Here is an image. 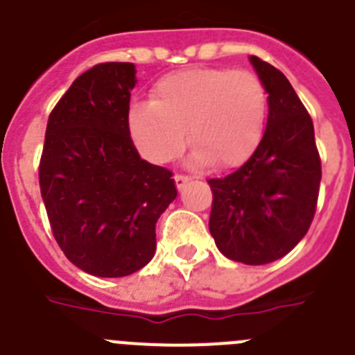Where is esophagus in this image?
Masks as SVG:
<instances>
[{"mask_svg":"<svg viewBox=\"0 0 355 355\" xmlns=\"http://www.w3.org/2000/svg\"><path fill=\"white\" fill-rule=\"evenodd\" d=\"M189 180H191V178L187 177V175H182V173L175 175V184H177L178 189H182V187H184V185L187 184V182H189Z\"/></svg>","mask_w":355,"mask_h":355,"instance_id":"1","label":"esophagus"}]
</instances>
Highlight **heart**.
Here are the masks:
<instances>
[{"label": "heart", "instance_id": "b5f03b06", "mask_svg": "<svg viewBox=\"0 0 355 355\" xmlns=\"http://www.w3.org/2000/svg\"><path fill=\"white\" fill-rule=\"evenodd\" d=\"M267 113L263 83L249 70L191 69L162 78L152 102L129 111L134 143L146 159L170 162L187 143L196 162L239 166L261 139Z\"/></svg>", "mask_w": 355, "mask_h": 355}]
</instances>
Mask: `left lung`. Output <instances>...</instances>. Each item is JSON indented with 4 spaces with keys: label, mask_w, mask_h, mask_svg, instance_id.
Segmentation results:
<instances>
[{
    "label": "left lung",
    "mask_w": 355,
    "mask_h": 355,
    "mask_svg": "<svg viewBox=\"0 0 355 355\" xmlns=\"http://www.w3.org/2000/svg\"><path fill=\"white\" fill-rule=\"evenodd\" d=\"M251 63L269 94L267 129L239 170L209 180V228L226 258L265 265L290 253L308 233L322 162L313 120L288 79L258 56Z\"/></svg>",
    "instance_id": "left-lung-1"
}]
</instances>
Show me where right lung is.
Here are the masks:
<instances>
[{
	"label": "right lung",
	"instance_id": "add662e5",
	"mask_svg": "<svg viewBox=\"0 0 355 355\" xmlns=\"http://www.w3.org/2000/svg\"><path fill=\"white\" fill-rule=\"evenodd\" d=\"M132 63L79 76L47 120L38 182L63 254L92 276L122 277L155 253V225L177 198L173 173L139 157L129 130Z\"/></svg>",
	"mask_w": 355,
	"mask_h": 355
}]
</instances>
